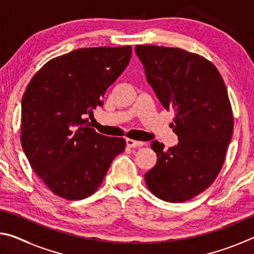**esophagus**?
Returning <instances> with one entry per match:
<instances>
[{
    "label": "esophagus",
    "instance_id": "34e87169",
    "mask_svg": "<svg viewBox=\"0 0 254 254\" xmlns=\"http://www.w3.org/2000/svg\"><path fill=\"white\" fill-rule=\"evenodd\" d=\"M127 147H130V148H137V147H142V145H144V142H141V141H135L132 139H127Z\"/></svg>",
    "mask_w": 254,
    "mask_h": 254
}]
</instances>
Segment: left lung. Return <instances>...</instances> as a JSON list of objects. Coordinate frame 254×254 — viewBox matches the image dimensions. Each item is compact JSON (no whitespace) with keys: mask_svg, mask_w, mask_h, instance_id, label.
I'll return each mask as SVG.
<instances>
[{"mask_svg":"<svg viewBox=\"0 0 254 254\" xmlns=\"http://www.w3.org/2000/svg\"><path fill=\"white\" fill-rule=\"evenodd\" d=\"M148 83L165 109L174 110L179 142H151L156 166L144 175L153 195L182 203L199 195L220 174L233 133V113L220 71L203 56L180 48L136 45Z\"/></svg>","mask_w":254,"mask_h":254,"instance_id":"8db88e82","label":"left lung"}]
</instances>
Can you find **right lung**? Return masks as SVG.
<instances>
[{"label":"right lung","mask_w":254,"mask_h":254,"mask_svg":"<svg viewBox=\"0 0 254 254\" xmlns=\"http://www.w3.org/2000/svg\"><path fill=\"white\" fill-rule=\"evenodd\" d=\"M131 46L80 48L46 63L32 77L21 104V143L30 166L55 195L68 200L91 196L123 137L89 127L87 115L128 65Z\"/></svg>","instance_id":"add662e5"}]
</instances>
